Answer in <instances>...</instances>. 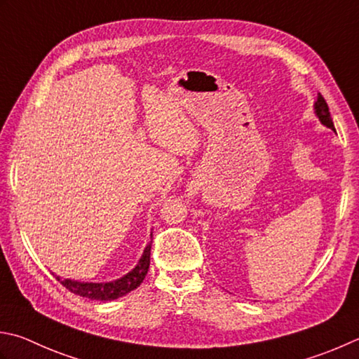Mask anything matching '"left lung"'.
I'll list each match as a JSON object with an SVG mask.
<instances>
[{
  "label": "left lung",
  "mask_w": 359,
  "mask_h": 359,
  "mask_svg": "<svg viewBox=\"0 0 359 359\" xmlns=\"http://www.w3.org/2000/svg\"><path fill=\"white\" fill-rule=\"evenodd\" d=\"M314 114L319 118V121L325 126V128H330L334 130L333 119H332V116H330V111H328V105H327L324 97H322V95H319L318 101L314 102Z\"/></svg>",
  "instance_id": "1"
}]
</instances>
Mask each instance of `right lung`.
<instances>
[{"label": "right lung", "instance_id": "1", "mask_svg": "<svg viewBox=\"0 0 359 359\" xmlns=\"http://www.w3.org/2000/svg\"><path fill=\"white\" fill-rule=\"evenodd\" d=\"M151 244L152 241L147 243V245L143 250V255L138 259L135 268L129 271L126 276L119 277L116 280H111V282H96V283L79 282V280H73V278H62L59 276H55V273H53V276L55 277L57 282H60L63 286H65L68 291H72L81 297L91 299V300H101V302L115 300L126 296V294L133 290H137V287L142 285L147 273V269H149Z\"/></svg>", "mask_w": 359, "mask_h": 359}]
</instances>
